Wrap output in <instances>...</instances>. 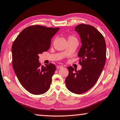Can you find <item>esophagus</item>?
Masks as SVG:
<instances>
[{"label":"esophagus","instance_id":"1","mask_svg":"<svg viewBox=\"0 0 120 120\" xmlns=\"http://www.w3.org/2000/svg\"><path fill=\"white\" fill-rule=\"evenodd\" d=\"M63 68V66H60V65H59V66H56V68H57L58 69H61V68Z\"/></svg>","mask_w":120,"mask_h":120}]
</instances>
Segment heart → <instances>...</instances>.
Returning <instances> with one entry per match:
<instances>
[{
  "instance_id": "1",
  "label": "heart",
  "mask_w": 120,
  "mask_h": 120,
  "mask_svg": "<svg viewBox=\"0 0 120 120\" xmlns=\"http://www.w3.org/2000/svg\"><path fill=\"white\" fill-rule=\"evenodd\" d=\"M72 40H77V39L75 37H74L73 36H70L68 38V41H72Z\"/></svg>"
}]
</instances>
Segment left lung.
<instances>
[{"label": "left lung", "instance_id": "8db88e82", "mask_svg": "<svg viewBox=\"0 0 120 120\" xmlns=\"http://www.w3.org/2000/svg\"><path fill=\"white\" fill-rule=\"evenodd\" d=\"M75 31L81 38L78 56L82 67L78 71L68 67L69 75L65 82L70 91L81 94L92 88L101 75L106 60V45L103 36L93 26L80 24Z\"/></svg>", "mask_w": 120, "mask_h": 120}]
</instances>
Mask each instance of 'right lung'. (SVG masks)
<instances>
[{
	"label": "right lung",
	"mask_w": 120,
	"mask_h": 120,
	"mask_svg": "<svg viewBox=\"0 0 120 120\" xmlns=\"http://www.w3.org/2000/svg\"><path fill=\"white\" fill-rule=\"evenodd\" d=\"M59 28L31 26L17 36L11 48L12 67L21 84L31 94H43L49 90L56 68L41 66L39 54L47 51L51 40Z\"/></svg>",
	"instance_id": "right-lung-1"
}]
</instances>
